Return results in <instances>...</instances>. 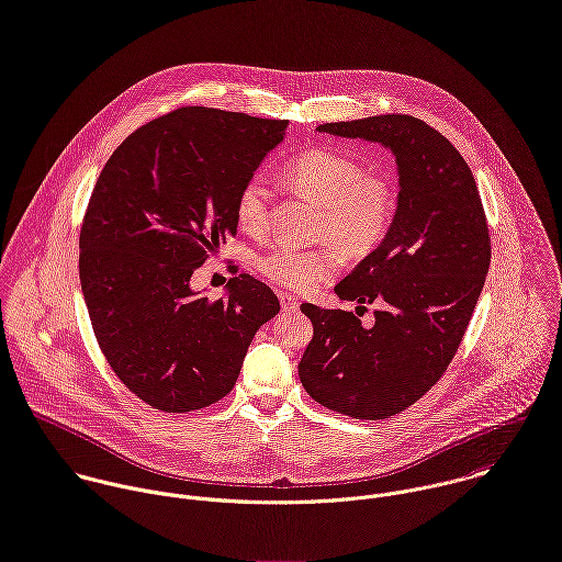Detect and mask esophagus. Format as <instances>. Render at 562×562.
Returning <instances> with one entry per match:
<instances>
[{"instance_id":"1","label":"esophagus","mask_w":562,"mask_h":562,"mask_svg":"<svg viewBox=\"0 0 562 562\" xmlns=\"http://www.w3.org/2000/svg\"><path fill=\"white\" fill-rule=\"evenodd\" d=\"M278 300H280V306H282V311H297V306H300V302H297V297L295 295H291V293H286V291H280L278 293Z\"/></svg>"}]
</instances>
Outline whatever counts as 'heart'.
<instances>
[{
	"instance_id": "heart-1",
	"label": "heart",
	"mask_w": 562,
	"mask_h": 562,
	"mask_svg": "<svg viewBox=\"0 0 562 562\" xmlns=\"http://www.w3.org/2000/svg\"><path fill=\"white\" fill-rule=\"evenodd\" d=\"M278 176L293 192L322 207L319 236H330L335 243L269 249L258 260V269L271 282L300 293L313 291L341 269L342 246L350 256H363L389 234L397 205L395 184L389 176L363 173L355 158L330 147L300 151L278 169ZM269 201V184L260 173L243 182L236 196V221L247 234L267 232Z\"/></svg>"
}]
</instances>
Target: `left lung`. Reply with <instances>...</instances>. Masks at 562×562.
<instances>
[{"instance_id":"obj_1","label":"left lung","mask_w":562,"mask_h":562,"mask_svg":"<svg viewBox=\"0 0 562 562\" xmlns=\"http://www.w3.org/2000/svg\"><path fill=\"white\" fill-rule=\"evenodd\" d=\"M317 132L380 143L400 173L389 234L337 286L339 300L385 302L376 324L352 311L302 304L313 322L297 372L324 408L389 419L443 375L470 324L490 269V234L474 176L457 147L408 114L317 125Z\"/></svg>"}]
</instances>
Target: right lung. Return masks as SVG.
Wrapping results in <instances>:
<instances>
[{"instance_id": "add662e5", "label": "right lung", "mask_w": 562, "mask_h": 562, "mask_svg": "<svg viewBox=\"0 0 562 562\" xmlns=\"http://www.w3.org/2000/svg\"><path fill=\"white\" fill-rule=\"evenodd\" d=\"M289 121L180 108L132 132L105 162L81 227L79 278L119 380L162 413H190L236 384L256 330L280 311L249 273L210 300L190 280L236 236V196Z\"/></svg>"}]
</instances>
